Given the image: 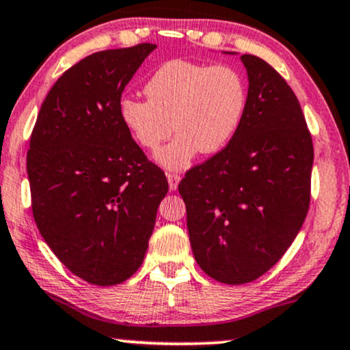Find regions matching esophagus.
Instances as JSON below:
<instances>
[{
	"mask_svg": "<svg viewBox=\"0 0 350 350\" xmlns=\"http://www.w3.org/2000/svg\"><path fill=\"white\" fill-rule=\"evenodd\" d=\"M166 178H167V184H170V189L171 190L178 189L179 180H180V176L179 174H176V172H167Z\"/></svg>",
	"mask_w": 350,
	"mask_h": 350,
	"instance_id": "esophagus-1",
	"label": "esophagus"
}]
</instances>
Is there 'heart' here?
Segmentation results:
<instances>
[{"label":"heart","instance_id":"heart-1","mask_svg":"<svg viewBox=\"0 0 350 350\" xmlns=\"http://www.w3.org/2000/svg\"><path fill=\"white\" fill-rule=\"evenodd\" d=\"M148 100L122 98L119 118L132 139L166 170H184L198 152H223L241 129L247 111V83L231 66L172 59L161 64L144 87Z\"/></svg>","mask_w":350,"mask_h":350}]
</instances>
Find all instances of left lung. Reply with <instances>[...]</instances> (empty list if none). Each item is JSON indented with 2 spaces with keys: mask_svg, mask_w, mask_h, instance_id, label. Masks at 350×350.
I'll return each mask as SVG.
<instances>
[{
  "mask_svg": "<svg viewBox=\"0 0 350 350\" xmlns=\"http://www.w3.org/2000/svg\"><path fill=\"white\" fill-rule=\"evenodd\" d=\"M241 61L249 77L241 129L179 184L193 256L224 284L255 281L280 262L310 205L313 144L297 96L262 57Z\"/></svg>",
  "mask_w": 350,
  "mask_h": 350,
  "instance_id": "left-lung-1",
  "label": "left lung"
}]
</instances>
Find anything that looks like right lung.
I'll use <instances>...</instances> for the list:
<instances>
[{
  "mask_svg": "<svg viewBox=\"0 0 350 350\" xmlns=\"http://www.w3.org/2000/svg\"><path fill=\"white\" fill-rule=\"evenodd\" d=\"M154 48L83 57L48 92L30 137L38 231L66 268L95 286L119 284L139 269L167 193L165 172L119 118L124 87Z\"/></svg>",
  "mask_w": 350,
  "mask_h": 350,
  "instance_id": "1",
  "label": "right lung"
}]
</instances>
